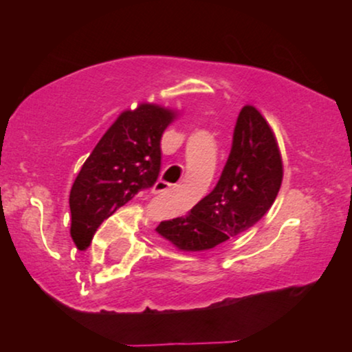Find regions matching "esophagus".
Segmentation results:
<instances>
[{
  "instance_id": "34e87169",
  "label": "esophagus",
  "mask_w": 352,
  "mask_h": 352,
  "mask_svg": "<svg viewBox=\"0 0 352 352\" xmlns=\"http://www.w3.org/2000/svg\"><path fill=\"white\" fill-rule=\"evenodd\" d=\"M170 188H172V184H168V182H164V180H159L155 184V187H153V192L164 193V192H168Z\"/></svg>"
}]
</instances>
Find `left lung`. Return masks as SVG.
Listing matches in <instances>:
<instances>
[{"label":"left lung","instance_id":"8db88e82","mask_svg":"<svg viewBox=\"0 0 352 352\" xmlns=\"http://www.w3.org/2000/svg\"><path fill=\"white\" fill-rule=\"evenodd\" d=\"M281 180L283 162L272 127L253 106H245L215 188L187 215L160 221L157 233L184 252L215 248L261 220Z\"/></svg>","mask_w":352,"mask_h":352}]
</instances>
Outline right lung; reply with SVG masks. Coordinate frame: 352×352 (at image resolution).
<instances>
[{"instance_id":"1","label":"right lung","mask_w":352,"mask_h":352,"mask_svg":"<svg viewBox=\"0 0 352 352\" xmlns=\"http://www.w3.org/2000/svg\"><path fill=\"white\" fill-rule=\"evenodd\" d=\"M173 119V111L140 104L107 129L71 188V236L80 250L117 208L155 185L162 164L160 139Z\"/></svg>"}]
</instances>
